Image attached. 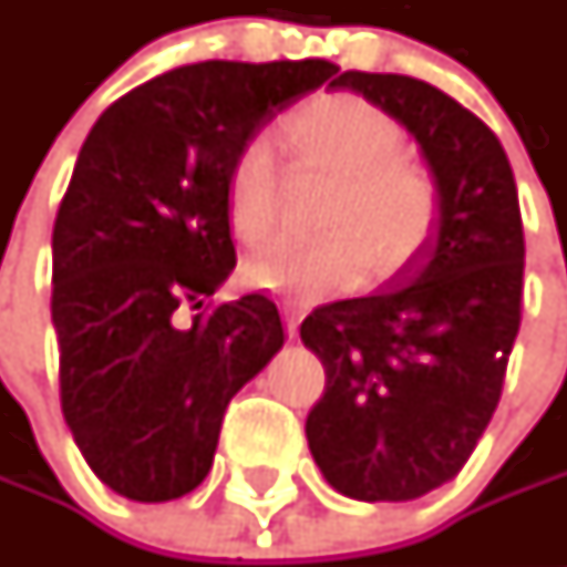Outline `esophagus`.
<instances>
[{
	"label": "esophagus",
	"instance_id": "obj_1",
	"mask_svg": "<svg viewBox=\"0 0 567 567\" xmlns=\"http://www.w3.org/2000/svg\"><path fill=\"white\" fill-rule=\"evenodd\" d=\"M302 316H306V309H302V306H293V302H287V306H284V321H287L290 338L299 334V321H302Z\"/></svg>",
	"mask_w": 567,
	"mask_h": 567
}]
</instances>
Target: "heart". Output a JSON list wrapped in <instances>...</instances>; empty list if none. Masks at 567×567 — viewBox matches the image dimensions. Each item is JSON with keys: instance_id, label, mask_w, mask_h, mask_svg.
<instances>
[{"instance_id": "b5f03b06", "label": "heart", "mask_w": 567, "mask_h": 567, "mask_svg": "<svg viewBox=\"0 0 567 567\" xmlns=\"http://www.w3.org/2000/svg\"><path fill=\"white\" fill-rule=\"evenodd\" d=\"M287 138L306 173L331 183L316 243H287L251 265V280L296 302H318L375 280L401 277L439 224V186L406 161L403 125L360 94H324L296 110ZM227 224L249 246L280 229V169L268 138L239 147L227 173Z\"/></svg>"}]
</instances>
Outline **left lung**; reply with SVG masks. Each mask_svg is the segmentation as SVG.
<instances>
[{
    "instance_id": "1",
    "label": "left lung",
    "mask_w": 567,
    "mask_h": 567,
    "mask_svg": "<svg viewBox=\"0 0 567 567\" xmlns=\"http://www.w3.org/2000/svg\"><path fill=\"white\" fill-rule=\"evenodd\" d=\"M420 142L439 227L394 287L318 306L299 338L324 365L306 439L357 502H410L454 480L502 398L524 309V224L486 122L410 75L343 72Z\"/></svg>"
}]
</instances>
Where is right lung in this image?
Returning <instances> with one entry per match:
<instances>
[{"label": "right lung", "mask_w": 567, "mask_h": 567, "mask_svg": "<svg viewBox=\"0 0 567 567\" xmlns=\"http://www.w3.org/2000/svg\"><path fill=\"white\" fill-rule=\"evenodd\" d=\"M334 75L324 59L183 65L106 106L81 144L53 227L59 401L87 467L132 502L205 480L227 403L284 347L268 296L207 302L236 268L227 173Z\"/></svg>", "instance_id": "add662e5"}]
</instances>
